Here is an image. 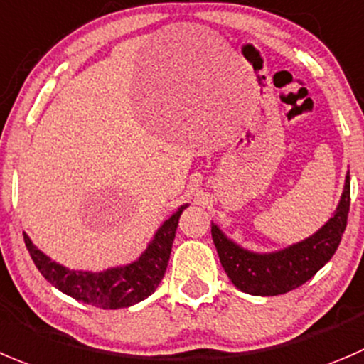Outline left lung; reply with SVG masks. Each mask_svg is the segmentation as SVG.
Wrapping results in <instances>:
<instances>
[{
    "instance_id": "1",
    "label": "left lung",
    "mask_w": 364,
    "mask_h": 364,
    "mask_svg": "<svg viewBox=\"0 0 364 364\" xmlns=\"http://www.w3.org/2000/svg\"><path fill=\"white\" fill-rule=\"evenodd\" d=\"M350 209V176L334 216L307 240L273 254H254L237 247L213 223L210 234L220 262L232 284L248 295L275 296L300 288L321 266L327 264L340 247Z\"/></svg>"
}]
</instances>
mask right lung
<instances>
[{"mask_svg": "<svg viewBox=\"0 0 364 364\" xmlns=\"http://www.w3.org/2000/svg\"><path fill=\"white\" fill-rule=\"evenodd\" d=\"M186 207L188 203L180 207L175 214H171L169 220L162 223L151 243L137 261L121 266V268H110L98 273L75 272L51 261L39 248H36L26 234H24V245L44 279L65 295L73 296L78 302L102 307V309L130 307L148 299L161 284L168 268L176 225Z\"/></svg>", "mask_w": 364, "mask_h": 364, "instance_id": "obj_1", "label": "right lung"}]
</instances>
